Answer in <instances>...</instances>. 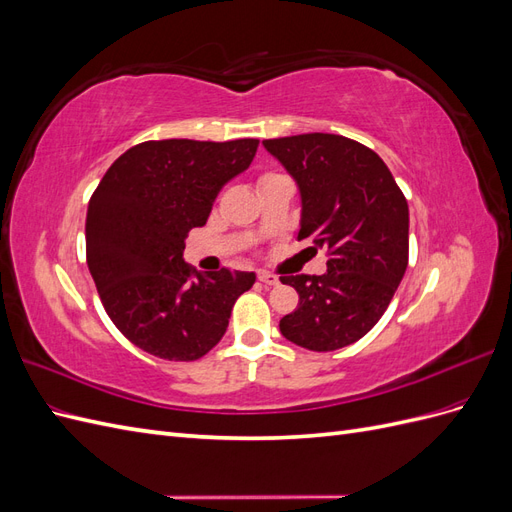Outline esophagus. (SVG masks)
Returning a JSON list of instances; mask_svg holds the SVG:
<instances>
[{"instance_id":"1","label":"esophagus","mask_w":512,"mask_h":512,"mask_svg":"<svg viewBox=\"0 0 512 512\" xmlns=\"http://www.w3.org/2000/svg\"><path fill=\"white\" fill-rule=\"evenodd\" d=\"M258 280L262 284H267V286H277V284H280V277L269 273V271H258Z\"/></svg>"}]
</instances>
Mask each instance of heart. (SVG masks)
Returning <instances> with one entry per match:
<instances>
[{
    "instance_id": "heart-1",
    "label": "heart",
    "mask_w": 512,
    "mask_h": 512,
    "mask_svg": "<svg viewBox=\"0 0 512 512\" xmlns=\"http://www.w3.org/2000/svg\"><path fill=\"white\" fill-rule=\"evenodd\" d=\"M265 177H269V175H265Z\"/></svg>"
}]
</instances>
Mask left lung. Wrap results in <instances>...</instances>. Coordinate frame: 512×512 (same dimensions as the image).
Returning <instances> with one entry per match:
<instances>
[{
    "label": "left lung",
    "instance_id": "1",
    "mask_svg": "<svg viewBox=\"0 0 512 512\" xmlns=\"http://www.w3.org/2000/svg\"><path fill=\"white\" fill-rule=\"evenodd\" d=\"M301 192L299 241L327 250V273L282 275L299 305L280 320L288 342L314 352L374 329L408 267V203L376 151L339 134L262 141Z\"/></svg>",
    "mask_w": 512,
    "mask_h": 512
}]
</instances>
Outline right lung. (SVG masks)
Listing matches in <instances>:
<instances>
[{"mask_svg": "<svg viewBox=\"0 0 512 512\" xmlns=\"http://www.w3.org/2000/svg\"><path fill=\"white\" fill-rule=\"evenodd\" d=\"M256 138H168L134 145L87 207V267L115 327L166 361H196L220 342L254 273H194L185 239L205 226L224 185L252 164Z\"/></svg>", "mask_w": 512, "mask_h": 512, "instance_id": "obj_1", "label": "right lung"}]
</instances>
